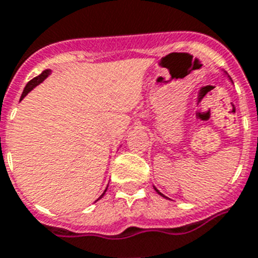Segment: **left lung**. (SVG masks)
Returning <instances> with one entry per match:
<instances>
[{
	"instance_id": "left-lung-1",
	"label": "left lung",
	"mask_w": 258,
	"mask_h": 258,
	"mask_svg": "<svg viewBox=\"0 0 258 258\" xmlns=\"http://www.w3.org/2000/svg\"><path fill=\"white\" fill-rule=\"evenodd\" d=\"M155 190H156V191H157V192H159V194H160V196H162V194H161V192H160V191H159V190H157V189H156V187H155ZM162 197H165V196H162Z\"/></svg>"
}]
</instances>
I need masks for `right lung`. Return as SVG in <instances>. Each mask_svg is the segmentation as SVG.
<instances>
[{
  "label": "right lung",
  "mask_w": 258,
  "mask_h": 258,
  "mask_svg": "<svg viewBox=\"0 0 258 258\" xmlns=\"http://www.w3.org/2000/svg\"><path fill=\"white\" fill-rule=\"evenodd\" d=\"M49 73H51V71H49V69H45V71H43V72L40 73V75L36 76V77H34V79H32V80H30V81L27 82V85L25 86V90H23L22 96H21V99L25 98L26 94H27V93H29V92H31L32 89L35 88L36 85H39V84H40V82L44 81V80L47 79V77H48ZM105 192H106V190H105ZM105 192H103V194H105ZM103 194H102V196H101V197H99L98 199L102 198ZM98 199H97V201H98Z\"/></svg>",
  "instance_id": "add662e5"
}]
</instances>
